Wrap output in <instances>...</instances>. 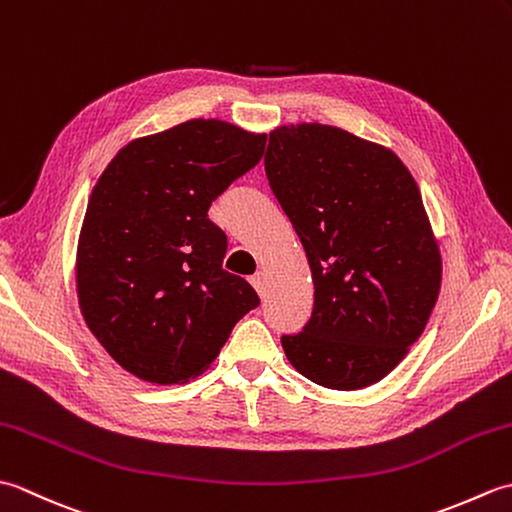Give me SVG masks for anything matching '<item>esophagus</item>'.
Wrapping results in <instances>:
<instances>
[{
    "label": "esophagus",
    "instance_id": "obj_1",
    "mask_svg": "<svg viewBox=\"0 0 512 512\" xmlns=\"http://www.w3.org/2000/svg\"><path fill=\"white\" fill-rule=\"evenodd\" d=\"M248 281H250V286H253L259 292V297H264V275L257 273V275L250 277Z\"/></svg>",
    "mask_w": 512,
    "mask_h": 512
}]
</instances>
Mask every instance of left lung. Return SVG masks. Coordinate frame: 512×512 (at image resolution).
<instances>
[{
  "label": "left lung",
  "mask_w": 512,
  "mask_h": 512,
  "mask_svg": "<svg viewBox=\"0 0 512 512\" xmlns=\"http://www.w3.org/2000/svg\"><path fill=\"white\" fill-rule=\"evenodd\" d=\"M264 167L314 284L306 328L281 336L290 365L336 391L378 383L440 295L442 255L416 180L389 147L321 123L275 127Z\"/></svg>",
  "instance_id": "left-lung-1"
}]
</instances>
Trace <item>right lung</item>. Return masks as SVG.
<instances>
[{
  "label": "right lung",
  "instance_id": "obj_1",
  "mask_svg": "<svg viewBox=\"0 0 512 512\" xmlns=\"http://www.w3.org/2000/svg\"><path fill=\"white\" fill-rule=\"evenodd\" d=\"M266 134L193 118L134 138L90 193L74 279L83 321L129 374L156 385L200 376L259 297L226 273L209 206L253 169Z\"/></svg>",
  "mask_w": 512,
  "mask_h": 512
}]
</instances>
